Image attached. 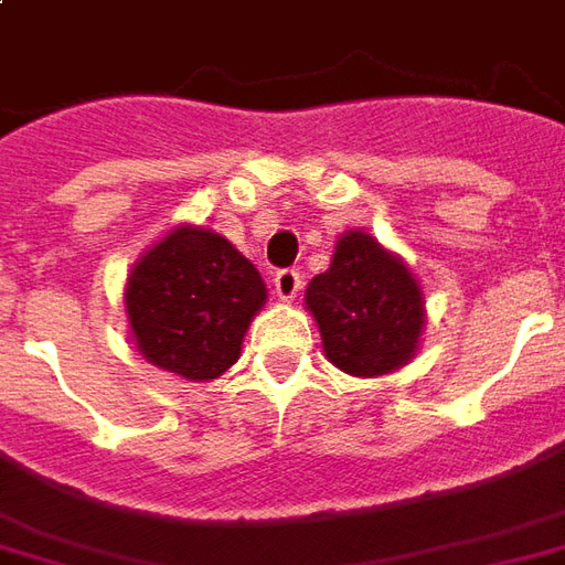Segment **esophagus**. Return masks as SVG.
Here are the masks:
<instances>
[{"label":"esophagus","mask_w":565,"mask_h":565,"mask_svg":"<svg viewBox=\"0 0 565 565\" xmlns=\"http://www.w3.org/2000/svg\"><path fill=\"white\" fill-rule=\"evenodd\" d=\"M274 291H277V298L291 300L300 291V274L295 267H286V270H277L274 274Z\"/></svg>","instance_id":"1"}]
</instances>
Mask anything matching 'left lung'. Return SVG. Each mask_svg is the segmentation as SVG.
Returning a JSON list of instances; mask_svg holds the SVG:
<instances>
[{"label": "left lung", "instance_id": "left-lung-1", "mask_svg": "<svg viewBox=\"0 0 565 565\" xmlns=\"http://www.w3.org/2000/svg\"><path fill=\"white\" fill-rule=\"evenodd\" d=\"M324 355L352 376H382L415 355L422 337V288L401 258L370 234L337 241L331 267L307 288Z\"/></svg>", "mask_w": 565, "mask_h": 565}]
</instances>
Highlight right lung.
<instances>
[{
	"label": "right lung",
	"instance_id": "1",
	"mask_svg": "<svg viewBox=\"0 0 565 565\" xmlns=\"http://www.w3.org/2000/svg\"><path fill=\"white\" fill-rule=\"evenodd\" d=\"M265 298L258 270L232 243L180 225L135 265L126 312L150 364L201 382L237 361L243 333Z\"/></svg>",
	"mask_w": 565,
	"mask_h": 565
}]
</instances>
